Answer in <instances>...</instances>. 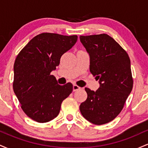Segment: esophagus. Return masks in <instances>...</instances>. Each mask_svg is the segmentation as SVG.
<instances>
[{"instance_id":"1","label":"esophagus","mask_w":148,"mask_h":148,"mask_svg":"<svg viewBox=\"0 0 148 148\" xmlns=\"http://www.w3.org/2000/svg\"><path fill=\"white\" fill-rule=\"evenodd\" d=\"M80 89H81V87L78 86L77 85H76V84L73 85V91L74 92L79 90H80Z\"/></svg>"}]
</instances>
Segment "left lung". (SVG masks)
<instances>
[{"label": "left lung", "mask_w": 148, "mask_h": 148, "mask_svg": "<svg viewBox=\"0 0 148 148\" xmlns=\"http://www.w3.org/2000/svg\"><path fill=\"white\" fill-rule=\"evenodd\" d=\"M90 56V71L100 86L86 88L88 97L80 105L81 114L90 123L101 125L115 119L123 110L133 88L127 53L107 34L80 36Z\"/></svg>", "instance_id": "1"}]
</instances>
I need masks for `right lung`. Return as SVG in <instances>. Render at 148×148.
Listing matches in <instances>:
<instances>
[{
    "label": "right lung",
    "instance_id": "right-lung-1",
    "mask_svg": "<svg viewBox=\"0 0 148 148\" xmlns=\"http://www.w3.org/2000/svg\"><path fill=\"white\" fill-rule=\"evenodd\" d=\"M77 38V35L41 33L34 37L16 58L13 90L23 112L37 123H47L57 117L62 101L72 93V84L60 86L51 72Z\"/></svg>",
    "mask_w": 148,
    "mask_h": 148
}]
</instances>
